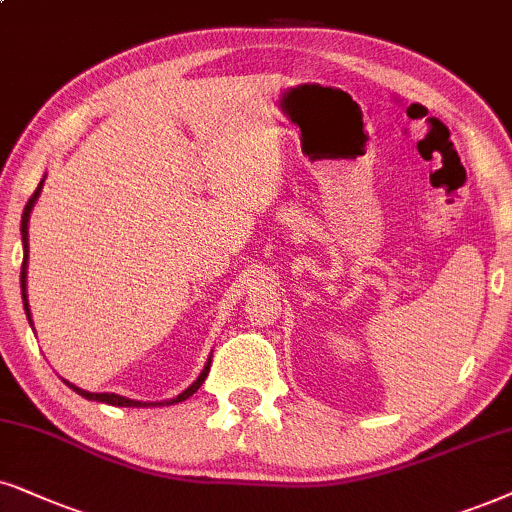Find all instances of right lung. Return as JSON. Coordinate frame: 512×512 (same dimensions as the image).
<instances>
[{
    "label": "right lung",
    "mask_w": 512,
    "mask_h": 512,
    "mask_svg": "<svg viewBox=\"0 0 512 512\" xmlns=\"http://www.w3.org/2000/svg\"><path fill=\"white\" fill-rule=\"evenodd\" d=\"M42 184H44V179L40 181V186H37V191L32 193L30 196V200H28V205H25V210H23V217H21V236H23V267H21V293H23V307H25V314H28V321H30V326H32V319H30V304H28V293H25V286H28V283H25V278H28V222H30V212H32V208H35V200L40 198V191H42ZM208 373H210V359H208V364H205V368H203V373L198 375V380L193 385H189L186 387L184 392L181 394H177V397L174 399H170V401H155V404H148V401H134V399H127V397H120V394H111V392H87V390H80V387H75V385H70L68 380H63V383H66L70 390H75L77 394H82L84 399H94V401H103V404H111V406H170V404H179V401H184V399H189L193 392L198 390L200 385L205 383V378H208Z\"/></svg>",
    "instance_id": "right-lung-1"
}]
</instances>
